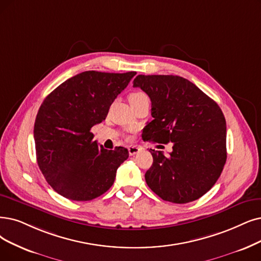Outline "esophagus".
Listing matches in <instances>:
<instances>
[{"label": "esophagus", "instance_id": "34e87169", "mask_svg": "<svg viewBox=\"0 0 261 261\" xmlns=\"http://www.w3.org/2000/svg\"><path fill=\"white\" fill-rule=\"evenodd\" d=\"M140 148L139 147H137V145H129L128 147V153H129V155H135V154H137V153H139L140 152Z\"/></svg>", "mask_w": 261, "mask_h": 261}]
</instances>
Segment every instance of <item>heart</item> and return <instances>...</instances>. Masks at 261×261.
<instances>
[{
    "label": "heart",
    "mask_w": 261,
    "mask_h": 261,
    "mask_svg": "<svg viewBox=\"0 0 261 261\" xmlns=\"http://www.w3.org/2000/svg\"><path fill=\"white\" fill-rule=\"evenodd\" d=\"M143 98H148V96L142 92H134L128 96V100H129L130 103H133L135 101H138V100L143 99Z\"/></svg>",
    "instance_id": "1"
}]
</instances>
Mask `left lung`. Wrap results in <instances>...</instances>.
<instances>
[{"instance_id":"1","label":"left lung","mask_w":261,"mask_h":261,"mask_svg":"<svg viewBox=\"0 0 261 261\" xmlns=\"http://www.w3.org/2000/svg\"><path fill=\"white\" fill-rule=\"evenodd\" d=\"M134 87L149 95L154 118L142 139L172 143L166 158L150 149L151 168L145 182L163 200L187 203L216 183L227 159L226 120L217 103L193 82L173 75H138Z\"/></svg>"}]
</instances>
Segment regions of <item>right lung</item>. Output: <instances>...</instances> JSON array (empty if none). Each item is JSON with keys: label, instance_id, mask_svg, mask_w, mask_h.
Masks as SVG:
<instances>
[{"label": "right lung", "instance_id": "1", "mask_svg": "<svg viewBox=\"0 0 261 261\" xmlns=\"http://www.w3.org/2000/svg\"><path fill=\"white\" fill-rule=\"evenodd\" d=\"M136 71L88 70L52 91L34 124L36 159L46 181L67 199L88 201L106 193L128 158L123 147L106 150L91 128L105 120L113 100Z\"/></svg>", "mask_w": 261, "mask_h": 261}]
</instances>
